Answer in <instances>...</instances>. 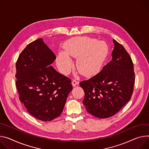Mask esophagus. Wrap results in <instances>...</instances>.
Returning <instances> with one entry per match:
<instances>
[{
  "label": "esophagus",
  "mask_w": 149,
  "mask_h": 149,
  "mask_svg": "<svg viewBox=\"0 0 149 149\" xmlns=\"http://www.w3.org/2000/svg\"><path fill=\"white\" fill-rule=\"evenodd\" d=\"M78 81H77V80H75V79H73L72 80V86H73V87H75L76 86H77L78 84Z\"/></svg>",
  "instance_id": "esophagus-1"
}]
</instances>
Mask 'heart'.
<instances>
[{
  "label": "heart",
  "mask_w": 149,
  "mask_h": 149,
  "mask_svg": "<svg viewBox=\"0 0 149 149\" xmlns=\"http://www.w3.org/2000/svg\"><path fill=\"white\" fill-rule=\"evenodd\" d=\"M64 53H59L57 65L60 71L66 74L72 66L69 56L77 58L76 65L82 74L88 76L97 74L101 69L109 52L107 45L103 41L88 37L72 38L63 45Z\"/></svg>",
  "instance_id": "1"
}]
</instances>
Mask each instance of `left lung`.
<instances>
[{"label":"left lung","mask_w":149,"mask_h":149,"mask_svg":"<svg viewBox=\"0 0 149 149\" xmlns=\"http://www.w3.org/2000/svg\"><path fill=\"white\" fill-rule=\"evenodd\" d=\"M112 60L88 80L79 83L85 93L87 111L99 118H109L131 99L135 83L134 65L123 46L113 39Z\"/></svg>","instance_id":"left-lung-1"}]
</instances>
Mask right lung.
<instances>
[{"mask_svg": "<svg viewBox=\"0 0 149 149\" xmlns=\"http://www.w3.org/2000/svg\"><path fill=\"white\" fill-rule=\"evenodd\" d=\"M56 59L42 38L30 43L16 63V86L19 99L37 119L50 121L59 116L72 90L70 78L50 65Z\"/></svg>", "mask_w": 149, "mask_h": 149, "instance_id": "obj_1", "label": "right lung"}]
</instances>
